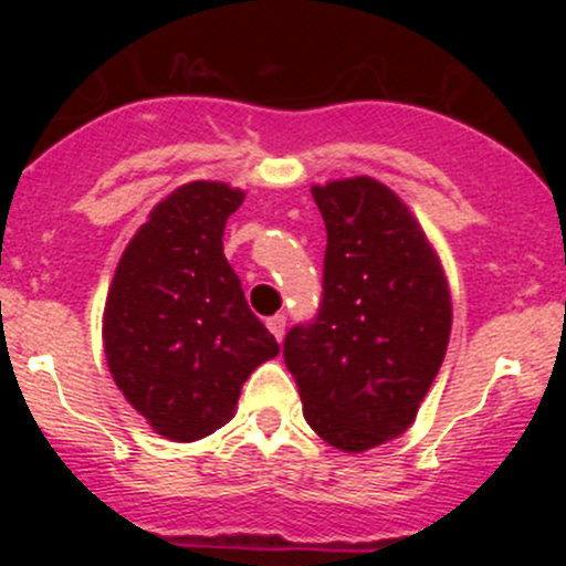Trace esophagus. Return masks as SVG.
Here are the masks:
<instances>
[{"mask_svg": "<svg viewBox=\"0 0 566 566\" xmlns=\"http://www.w3.org/2000/svg\"><path fill=\"white\" fill-rule=\"evenodd\" d=\"M265 325H268V331H271V334L276 336L279 342H282V336H284V325H287V317H284V315H273V317H268V319H265Z\"/></svg>", "mask_w": 566, "mask_h": 566, "instance_id": "1", "label": "esophagus"}]
</instances>
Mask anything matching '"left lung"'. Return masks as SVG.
Segmentation results:
<instances>
[{
	"mask_svg": "<svg viewBox=\"0 0 566 566\" xmlns=\"http://www.w3.org/2000/svg\"><path fill=\"white\" fill-rule=\"evenodd\" d=\"M323 213V301L284 336L304 419L331 447L367 452L402 436L452 334V295L408 205L375 177L312 186Z\"/></svg>",
	"mask_w": 566,
	"mask_h": 566,
	"instance_id": "1",
	"label": "left lung"
}]
</instances>
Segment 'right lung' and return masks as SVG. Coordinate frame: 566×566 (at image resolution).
I'll use <instances>...</instances> for the list:
<instances>
[{
  "label": "right lung",
  "instance_id": "obj_1",
  "mask_svg": "<svg viewBox=\"0 0 566 566\" xmlns=\"http://www.w3.org/2000/svg\"><path fill=\"white\" fill-rule=\"evenodd\" d=\"M243 197L216 180L175 188L130 238L108 287V373L169 441H199L224 427L249 375L279 356L221 243Z\"/></svg>",
  "mask_w": 566,
  "mask_h": 566
}]
</instances>
